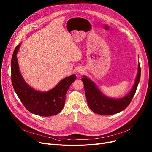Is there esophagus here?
I'll list each match as a JSON object with an SVG mask.
<instances>
[{
  "label": "esophagus",
  "mask_w": 152,
  "mask_h": 152,
  "mask_svg": "<svg viewBox=\"0 0 152 152\" xmlns=\"http://www.w3.org/2000/svg\"><path fill=\"white\" fill-rule=\"evenodd\" d=\"M84 72V70L83 69H80V68H79L77 69V73H83Z\"/></svg>",
  "instance_id": "34e87169"
}]
</instances>
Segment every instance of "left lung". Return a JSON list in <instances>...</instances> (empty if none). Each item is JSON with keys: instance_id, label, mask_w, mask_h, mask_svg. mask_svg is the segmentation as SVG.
I'll list each match as a JSON object with an SVG mask.
<instances>
[{"instance_id": "obj_1", "label": "left lung", "mask_w": 152, "mask_h": 152, "mask_svg": "<svg viewBox=\"0 0 152 152\" xmlns=\"http://www.w3.org/2000/svg\"><path fill=\"white\" fill-rule=\"evenodd\" d=\"M140 78V67L139 63L138 73L135 84L130 92L123 98L111 99L104 96L96 86L86 77L84 76L82 81L84 85L87 102L90 109L99 115H113L124 110L131 103Z\"/></svg>"}]
</instances>
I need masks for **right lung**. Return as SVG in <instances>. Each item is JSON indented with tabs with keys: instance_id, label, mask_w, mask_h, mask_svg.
Instances as JSON below:
<instances>
[{
	"instance_id": "right-lung-1",
	"label": "right lung",
	"mask_w": 152,
	"mask_h": 152,
	"mask_svg": "<svg viewBox=\"0 0 152 152\" xmlns=\"http://www.w3.org/2000/svg\"><path fill=\"white\" fill-rule=\"evenodd\" d=\"M20 45L14 50L11 62V79L13 87L20 101L29 112L49 117L60 113L64 106L67 91L76 80L73 75L64 79L58 84L48 92H39L29 87L19 72L16 54Z\"/></svg>"
}]
</instances>
